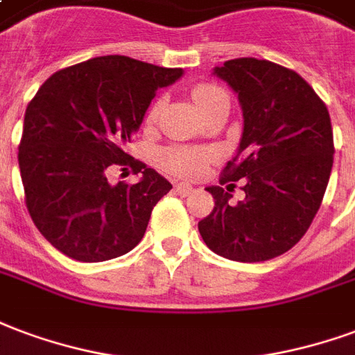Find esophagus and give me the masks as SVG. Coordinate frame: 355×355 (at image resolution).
<instances>
[{"instance_id":"1","label":"esophagus","mask_w":355,"mask_h":355,"mask_svg":"<svg viewBox=\"0 0 355 355\" xmlns=\"http://www.w3.org/2000/svg\"><path fill=\"white\" fill-rule=\"evenodd\" d=\"M175 190H177L180 196H190L191 191H193V188H191L190 184H184V182H180V184L175 186Z\"/></svg>"}]
</instances>
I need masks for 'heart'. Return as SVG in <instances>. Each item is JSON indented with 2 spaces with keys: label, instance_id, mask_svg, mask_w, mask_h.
<instances>
[{
  "label": "heart",
  "instance_id": "b5f03b06",
  "mask_svg": "<svg viewBox=\"0 0 355 355\" xmlns=\"http://www.w3.org/2000/svg\"><path fill=\"white\" fill-rule=\"evenodd\" d=\"M191 99L198 105L201 112L207 111L212 103H216L220 99H227L225 90L220 86L211 83L198 84L193 92H191ZM157 114V105H154L148 112V120H154ZM212 159L211 150H203V148H196V146H171L167 150L162 152L159 156V164L164 165V169L169 173L180 175V177H199L203 175L207 165Z\"/></svg>",
  "mask_w": 355,
  "mask_h": 355
}]
</instances>
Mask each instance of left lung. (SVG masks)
Here are the masks:
<instances>
[{
    "mask_svg": "<svg viewBox=\"0 0 355 355\" xmlns=\"http://www.w3.org/2000/svg\"><path fill=\"white\" fill-rule=\"evenodd\" d=\"M214 75L237 94L244 118L220 184L244 180V199L231 205L224 188H207L214 209L199 233L218 256L267 261L301 241L322 205L335 152L331 118L311 84L282 65L237 58Z\"/></svg>",
    "mask_w": 355,
    "mask_h": 355,
    "instance_id": "8db88e82",
    "label": "left lung"
}]
</instances>
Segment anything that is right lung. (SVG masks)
I'll use <instances>...</instances> for the list:
<instances>
[{
	"label": "right lung",
	"instance_id": "1",
	"mask_svg": "<svg viewBox=\"0 0 355 355\" xmlns=\"http://www.w3.org/2000/svg\"><path fill=\"white\" fill-rule=\"evenodd\" d=\"M182 73L128 56H99L56 71L31 99L18 146L26 207L62 254L94 263L141 243L152 209L173 186L124 152V144L157 88ZM112 166H130L141 180L109 185Z\"/></svg>",
	"mask_w": 355,
	"mask_h": 355
}]
</instances>
